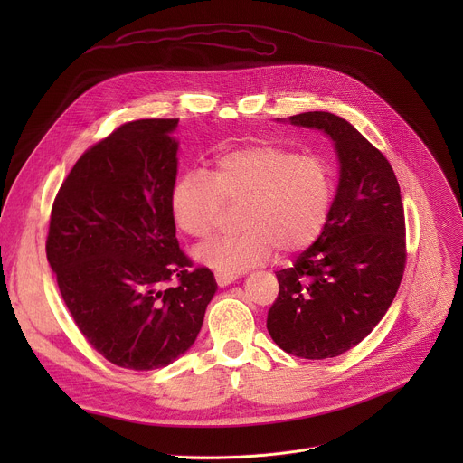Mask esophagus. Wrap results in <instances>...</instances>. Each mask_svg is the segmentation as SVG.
<instances>
[{
    "label": "esophagus",
    "instance_id": "esophagus-1",
    "mask_svg": "<svg viewBox=\"0 0 463 463\" xmlns=\"http://www.w3.org/2000/svg\"><path fill=\"white\" fill-rule=\"evenodd\" d=\"M214 279H216V284H218L220 288H225V286H231L238 277H236V275H227V273L216 271V273H214Z\"/></svg>",
    "mask_w": 463,
    "mask_h": 463
}]
</instances>
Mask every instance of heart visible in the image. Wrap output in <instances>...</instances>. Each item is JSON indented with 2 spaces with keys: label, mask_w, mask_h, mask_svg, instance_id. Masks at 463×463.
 Here are the masks:
<instances>
[{
  "label": "heart",
  "mask_w": 463,
  "mask_h": 463,
  "mask_svg": "<svg viewBox=\"0 0 463 463\" xmlns=\"http://www.w3.org/2000/svg\"><path fill=\"white\" fill-rule=\"evenodd\" d=\"M334 190V172L324 159L249 145L218 156L213 172H183L172 186L170 209L184 234L207 238L225 205H241L238 234L216 236L194 250L203 266L240 275L266 263L275 249H307L327 223Z\"/></svg>",
  "instance_id": "b5f03b06"
}]
</instances>
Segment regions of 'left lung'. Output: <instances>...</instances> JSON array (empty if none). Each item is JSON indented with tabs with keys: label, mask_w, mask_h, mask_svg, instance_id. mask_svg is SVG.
<instances>
[{
	"label": "left lung",
	"mask_w": 463,
	"mask_h": 463,
	"mask_svg": "<svg viewBox=\"0 0 463 463\" xmlns=\"http://www.w3.org/2000/svg\"><path fill=\"white\" fill-rule=\"evenodd\" d=\"M332 137L341 177L327 223L293 263L277 271L268 313L273 341L302 359L337 357L384 317L407 263L405 211L388 159L345 118L327 111L289 117Z\"/></svg>",
	"instance_id": "8db88e82"
}]
</instances>
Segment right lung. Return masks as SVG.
Returning a JSON list of instances; mask_svg holds the SVG:
<instances>
[{
    "label": "right lung",
    "mask_w": 463,
    "mask_h": 463,
    "mask_svg": "<svg viewBox=\"0 0 463 463\" xmlns=\"http://www.w3.org/2000/svg\"><path fill=\"white\" fill-rule=\"evenodd\" d=\"M179 118H141L75 163L51 209L45 241L60 295L80 334L109 363L156 370L184 354L216 293L192 268L170 209Z\"/></svg>",
    "instance_id": "obj_1"
}]
</instances>
